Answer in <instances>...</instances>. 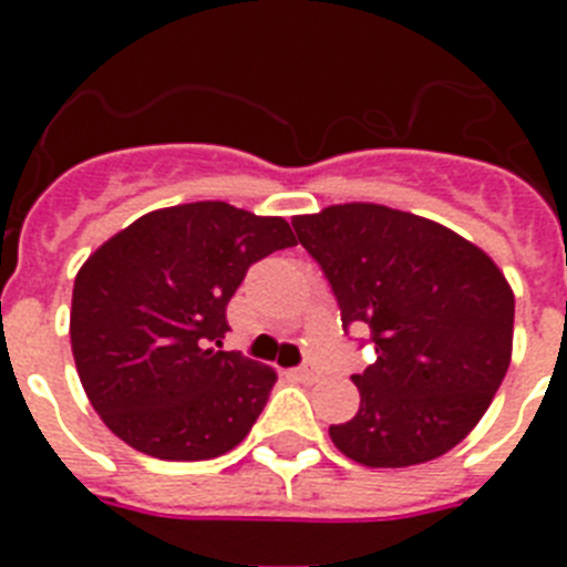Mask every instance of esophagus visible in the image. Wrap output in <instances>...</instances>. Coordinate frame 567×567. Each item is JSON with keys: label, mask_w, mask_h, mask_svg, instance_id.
<instances>
[{"label": "esophagus", "mask_w": 567, "mask_h": 567, "mask_svg": "<svg viewBox=\"0 0 567 567\" xmlns=\"http://www.w3.org/2000/svg\"><path fill=\"white\" fill-rule=\"evenodd\" d=\"M295 378L303 380V383H315L320 378V372L315 365H300V369H295Z\"/></svg>", "instance_id": "obj_1"}]
</instances>
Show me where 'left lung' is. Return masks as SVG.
I'll return each mask as SVG.
<instances>
[{
	"label": "left lung",
	"mask_w": 567,
	"mask_h": 567,
	"mask_svg": "<svg viewBox=\"0 0 567 567\" xmlns=\"http://www.w3.org/2000/svg\"><path fill=\"white\" fill-rule=\"evenodd\" d=\"M327 275L340 320L369 329L374 363L352 374L360 409L329 425L369 468L434 460L480 423L503 383L514 292L497 264L452 229L380 204H340L292 221Z\"/></svg>",
	"instance_id": "left-lung-1"
}]
</instances>
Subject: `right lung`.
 I'll return each mask as SVG.
<instances>
[{
  "label": "right lung",
  "instance_id": "1",
  "mask_svg": "<svg viewBox=\"0 0 567 567\" xmlns=\"http://www.w3.org/2000/svg\"><path fill=\"white\" fill-rule=\"evenodd\" d=\"M287 247L284 218L198 202L142 215L90 255L70 343L115 437L158 460H213L247 437L275 372L224 352L227 303L252 264Z\"/></svg>",
  "mask_w": 567,
  "mask_h": 567
}]
</instances>
